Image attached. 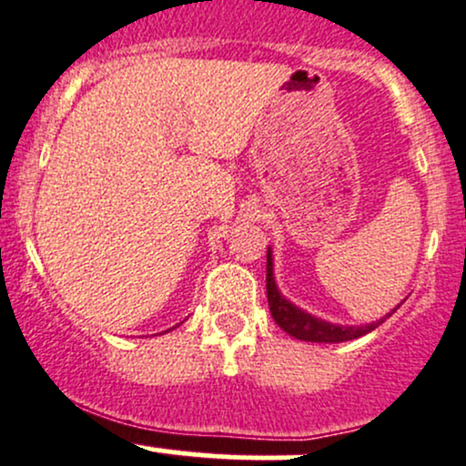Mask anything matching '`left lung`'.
<instances>
[{"instance_id": "left-lung-1", "label": "left lung", "mask_w": 466, "mask_h": 466, "mask_svg": "<svg viewBox=\"0 0 466 466\" xmlns=\"http://www.w3.org/2000/svg\"><path fill=\"white\" fill-rule=\"evenodd\" d=\"M267 298H268V309H271V315L282 331L298 339H307V342H347V339H355L360 335H367L373 331L375 327L384 322L367 324V327H335V324L322 322V319L313 318V315L299 311L298 307H293L291 302L282 298L275 287L273 279V262L271 253H267Z\"/></svg>"}]
</instances>
